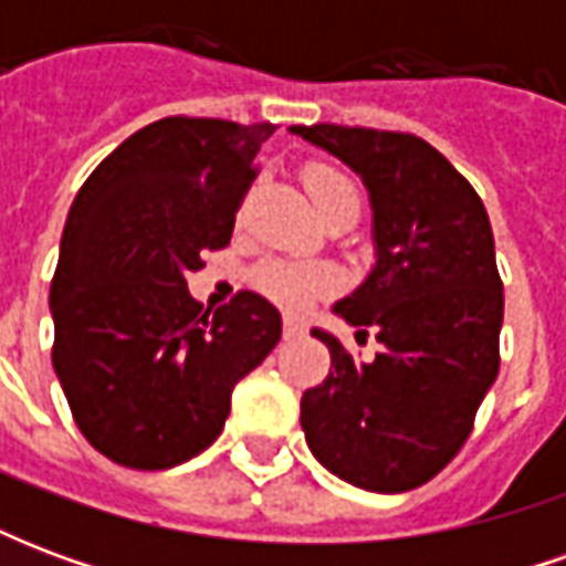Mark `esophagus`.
<instances>
[{"instance_id": "34e87169", "label": "esophagus", "mask_w": 566, "mask_h": 566, "mask_svg": "<svg viewBox=\"0 0 566 566\" xmlns=\"http://www.w3.org/2000/svg\"><path fill=\"white\" fill-rule=\"evenodd\" d=\"M296 336H303V321L294 318V315H287V318H284V339H296Z\"/></svg>"}]
</instances>
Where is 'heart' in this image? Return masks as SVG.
Wrapping results in <instances>:
<instances>
[{"label":"heart","mask_w":566,"mask_h":566,"mask_svg":"<svg viewBox=\"0 0 566 566\" xmlns=\"http://www.w3.org/2000/svg\"><path fill=\"white\" fill-rule=\"evenodd\" d=\"M303 185H306L308 197L318 206V211L327 209L333 199L345 197V193H357V187L339 169L324 166V163L308 166L303 172ZM254 284L263 294L279 300L284 306H303L312 296L333 291L336 279L327 270H318V266H291V263H282V260H270V263L254 270Z\"/></svg>","instance_id":"1"}]
</instances>
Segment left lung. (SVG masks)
I'll return each instance as SVG.
<instances>
[{"mask_svg":"<svg viewBox=\"0 0 566 566\" xmlns=\"http://www.w3.org/2000/svg\"><path fill=\"white\" fill-rule=\"evenodd\" d=\"M352 166L369 190L376 266L333 312L376 331L360 364L324 331L327 379L300 403L306 442L333 475L379 494L424 485L461 451L500 369L503 282L473 185L412 133L291 127Z\"/></svg>","mask_w":566,"mask_h":566,"instance_id":"left-lung-1","label":"left lung"}]
</instances>
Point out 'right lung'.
<instances>
[{"mask_svg": "<svg viewBox=\"0 0 566 566\" xmlns=\"http://www.w3.org/2000/svg\"><path fill=\"white\" fill-rule=\"evenodd\" d=\"M275 124L163 117L105 157L69 209L51 282L54 369L93 449L169 470L221 437L235 381L282 339L254 291L202 312L187 272L230 245Z\"/></svg>", "mask_w": 566, "mask_h": 566, "instance_id": "obj_1", "label": "right lung"}]
</instances>
